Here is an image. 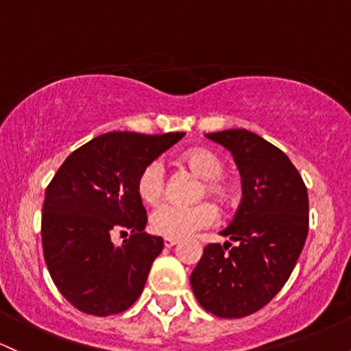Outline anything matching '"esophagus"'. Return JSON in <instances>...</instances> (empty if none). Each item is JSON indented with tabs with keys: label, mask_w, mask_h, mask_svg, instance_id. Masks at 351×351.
Here are the masks:
<instances>
[{
	"label": "esophagus",
	"mask_w": 351,
	"mask_h": 351,
	"mask_svg": "<svg viewBox=\"0 0 351 351\" xmlns=\"http://www.w3.org/2000/svg\"><path fill=\"white\" fill-rule=\"evenodd\" d=\"M176 243H178V240H176V238H165L163 240L165 248H171V246H175Z\"/></svg>",
	"instance_id": "1"
}]
</instances>
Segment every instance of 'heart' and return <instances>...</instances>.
Masks as SVG:
<instances>
[{"mask_svg": "<svg viewBox=\"0 0 351 351\" xmlns=\"http://www.w3.org/2000/svg\"><path fill=\"white\" fill-rule=\"evenodd\" d=\"M188 165L199 178L205 180L203 191L218 202H228L230 190L221 180L225 167L223 161L208 149H191L184 155ZM138 193L145 203H156L165 193V169L160 161H153L141 171L138 178ZM218 211L211 203H198L193 206H182L175 203H163L149 217V226L156 234L165 238H186L199 230L213 226Z\"/></svg>", "mask_w": 351, "mask_h": 351, "instance_id": "obj_1", "label": "heart"}]
</instances>
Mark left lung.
I'll use <instances>...</instances> for the list:
<instances>
[{
    "label": "left lung",
    "instance_id": "obj_1",
    "mask_svg": "<svg viewBox=\"0 0 351 351\" xmlns=\"http://www.w3.org/2000/svg\"><path fill=\"white\" fill-rule=\"evenodd\" d=\"M205 136L233 155L243 198L219 232L234 246H205L190 283L206 311L241 318L267 305L290 278L308 234V193L290 158L258 134L225 130Z\"/></svg>",
    "mask_w": 351,
    "mask_h": 351
}]
</instances>
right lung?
I'll return each instance as SVG.
<instances>
[{"label":"right lung","mask_w":351,"mask_h":351,"mask_svg":"<svg viewBox=\"0 0 351 351\" xmlns=\"http://www.w3.org/2000/svg\"><path fill=\"white\" fill-rule=\"evenodd\" d=\"M184 133L99 134L73 152L46 188L41 238L49 275L80 311L108 317L143 291L163 238L145 233L138 178ZM117 231L132 233L121 247Z\"/></svg>","instance_id":"right-lung-1"}]
</instances>
